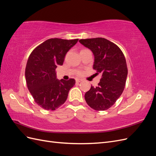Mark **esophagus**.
<instances>
[{"mask_svg": "<svg viewBox=\"0 0 156 156\" xmlns=\"http://www.w3.org/2000/svg\"><path fill=\"white\" fill-rule=\"evenodd\" d=\"M82 81H83V79H76V83H79V82H81Z\"/></svg>", "mask_w": 156, "mask_h": 156, "instance_id": "34e87169", "label": "esophagus"}]
</instances>
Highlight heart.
<instances>
[{"label": "heart", "mask_w": 156, "mask_h": 156, "mask_svg": "<svg viewBox=\"0 0 156 156\" xmlns=\"http://www.w3.org/2000/svg\"><path fill=\"white\" fill-rule=\"evenodd\" d=\"M79 73V75H80V74H81V72H79V73Z\"/></svg>", "instance_id": "obj_1"}]
</instances>
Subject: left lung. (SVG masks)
Listing matches in <instances>:
<instances>
[{
  "label": "left lung",
  "instance_id": "1",
  "mask_svg": "<svg viewBox=\"0 0 156 156\" xmlns=\"http://www.w3.org/2000/svg\"><path fill=\"white\" fill-rule=\"evenodd\" d=\"M94 56V69L102 74L98 86L84 94L87 104L96 111H105L115 104L123 92L127 75L125 56L116 44L103 37L79 41Z\"/></svg>",
  "mask_w": 156,
  "mask_h": 156
}]
</instances>
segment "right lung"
Here are the masks:
<instances>
[{
  "mask_svg": "<svg viewBox=\"0 0 156 156\" xmlns=\"http://www.w3.org/2000/svg\"><path fill=\"white\" fill-rule=\"evenodd\" d=\"M78 40L49 39L29 56L25 68L27 87L34 101L45 110L54 111L64 104L75 85L74 79H56L55 69L63 64L65 55Z\"/></svg>",
  "mask_w": 156,
  "mask_h": 156,
  "instance_id": "1",
  "label": "right lung"
}]
</instances>
